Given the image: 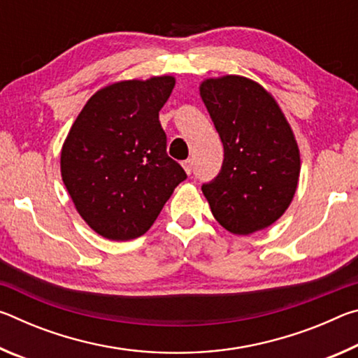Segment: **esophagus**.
I'll use <instances>...</instances> for the list:
<instances>
[{"label":"esophagus","instance_id":"obj_1","mask_svg":"<svg viewBox=\"0 0 358 358\" xmlns=\"http://www.w3.org/2000/svg\"><path fill=\"white\" fill-rule=\"evenodd\" d=\"M181 166H183L185 172H186L187 175H191V173H192V159H186V161H183V162H181Z\"/></svg>","mask_w":358,"mask_h":358}]
</instances>
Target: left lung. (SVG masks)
Here are the masks:
<instances>
[{"label": "left lung", "mask_w": 358, "mask_h": 358, "mask_svg": "<svg viewBox=\"0 0 358 358\" xmlns=\"http://www.w3.org/2000/svg\"><path fill=\"white\" fill-rule=\"evenodd\" d=\"M224 147L217 177L202 186L215 220L250 235L280 220L300 177V150L280 106L251 78L222 76L199 87Z\"/></svg>", "instance_id": "1"}]
</instances>
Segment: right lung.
I'll return each instance as SVG.
<instances>
[{
    "mask_svg": "<svg viewBox=\"0 0 358 358\" xmlns=\"http://www.w3.org/2000/svg\"><path fill=\"white\" fill-rule=\"evenodd\" d=\"M173 87L172 76L107 85L88 99L66 137L63 183L101 237H141L186 180L183 167L167 156L159 123Z\"/></svg>",
    "mask_w": 358,
    "mask_h": 358,
    "instance_id": "1",
    "label": "right lung"
}]
</instances>
